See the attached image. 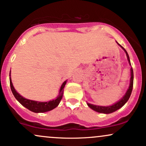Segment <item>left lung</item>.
Listing matches in <instances>:
<instances>
[{"mask_svg": "<svg viewBox=\"0 0 146 146\" xmlns=\"http://www.w3.org/2000/svg\"><path fill=\"white\" fill-rule=\"evenodd\" d=\"M116 43H117V45H120L121 47V48L123 50L124 52H125L126 57H127L128 61H129V63L130 65L131 66V61H130V58L129 54H128L127 52H126L125 49L124 48L122 45H120L116 41ZM133 68H131V80H130V84H129V87L128 88L127 91H126L125 94L123 96V97L120 100H119L118 101L116 102V103H114L113 105H110V106H100V105H93V104H90V103H87L88 106L89 108L92 109V110H94L96 112H99V113H113V112L117 111V110L122 108V106H124V104L128 101V100L129 99L130 96H131V92H132V90H133Z\"/></svg>", "mask_w": 146, "mask_h": 146, "instance_id": "obj_1", "label": "left lung"}]
</instances>
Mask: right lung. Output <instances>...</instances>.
Masks as SVG:
<instances>
[{
	"label": "right lung",
	"mask_w": 146,
	"mask_h": 146,
	"mask_svg": "<svg viewBox=\"0 0 146 146\" xmlns=\"http://www.w3.org/2000/svg\"><path fill=\"white\" fill-rule=\"evenodd\" d=\"M9 81H10V86L12 91V93L15 96V98L18 101L20 104H22L23 106L25 107L30 111L35 112V113H43V112H47L51 110H54L56 108L58 105H59L60 102L62 99L63 96V92H64V88L65 86V84L66 83V80L63 82L62 86H61L59 90L58 96L56 97V99H53L52 101H47V102H40L33 101V100H29L25 99L21 96L18 92L14 88L13 84L11 82V71L9 73Z\"/></svg>",
	"instance_id": "add662e5"
}]
</instances>
